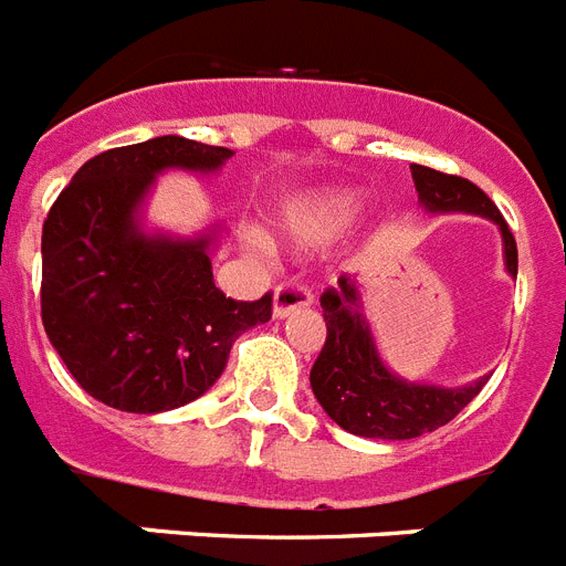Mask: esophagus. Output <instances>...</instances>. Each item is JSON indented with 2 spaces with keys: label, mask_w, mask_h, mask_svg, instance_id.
Returning a JSON list of instances; mask_svg holds the SVG:
<instances>
[{
  "label": "esophagus",
  "mask_w": 566,
  "mask_h": 566,
  "mask_svg": "<svg viewBox=\"0 0 566 566\" xmlns=\"http://www.w3.org/2000/svg\"><path fill=\"white\" fill-rule=\"evenodd\" d=\"M312 306V289L301 280H286L274 289V317L292 315L294 308Z\"/></svg>",
  "instance_id": "1"
}]
</instances>
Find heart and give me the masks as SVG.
Returning a JSON list of instances; mask_svg holds the SVG:
<instances>
[{
  "instance_id": "1",
  "label": "heart",
  "mask_w": 566,
  "mask_h": 566,
  "mask_svg": "<svg viewBox=\"0 0 566 566\" xmlns=\"http://www.w3.org/2000/svg\"><path fill=\"white\" fill-rule=\"evenodd\" d=\"M355 209L357 197L352 191H323L294 202L286 211V231L297 243H323L349 226Z\"/></svg>"
}]
</instances>
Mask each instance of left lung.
Masks as SVG:
<instances>
[{
    "label": "left lung",
    "instance_id": "1",
    "mask_svg": "<svg viewBox=\"0 0 566 566\" xmlns=\"http://www.w3.org/2000/svg\"><path fill=\"white\" fill-rule=\"evenodd\" d=\"M412 180L429 211H470L495 220L504 234L506 269L513 277L518 274V245L513 231L499 206L475 182L427 166H412ZM321 308L326 321V340L308 371V380L326 415L346 432L384 441L418 438L452 421L484 389L486 378L463 389H438L395 378L380 364L369 323L360 308L357 283L346 274L337 277V286L321 294Z\"/></svg>",
    "mask_w": 566,
    "mask_h": 566
}]
</instances>
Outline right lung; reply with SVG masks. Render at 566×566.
<instances>
[{
	"mask_svg": "<svg viewBox=\"0 0 566 566\" xmlns=\"http://www.w3.org/2000/svg\"><path fill=\"white\" fill-rule=\"evenodd\" d=\"M229 148L186 137L108 148L60 191L42 226V326L76 384L105 407H186L229 364L231 343L272 321V292L214 286L209 237H145L134 209L163 168L214 171Z\"/></svg>",
	"mask_w": 566,
	"mask_h": 566,
	"instance_id": "1",
	"label": "right lung"
}]
</instances>
